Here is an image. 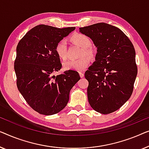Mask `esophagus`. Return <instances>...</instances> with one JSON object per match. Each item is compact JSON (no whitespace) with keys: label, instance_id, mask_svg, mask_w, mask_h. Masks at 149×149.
Instances as JSON below:
<instances>
[{"label":"esophagus","instance_id":"34e87169","mask_svg":"<svg viewBox=\"0 0 149 149\" xmlns=\"http://www.w3.org/2000/svg\"><path fill=\"white\" fill-rule=\"evenodd\" d=\"M79 75H80L81 77H84V73L82 72H79Z\"/></svg>","mask_w":149,"mask_h":149}]
</instances>
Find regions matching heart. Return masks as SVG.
<instances>
[{
  "instance_id": "obj_1",
  "label": "heart",
  "mask_w": 149,
  "mask_h": 149,
  "mask_svg": "<svg viewBox=\"0 0 149 149\" xmlns=\"http://www.w3.org/2000/svg\"><path fill=\"white\" fill-rule=\"evenodd\" d=\"M70 40L76 44L81 48H82L81 56L86 55L90 57H93L95 52L92 48V40L86 34L81 33H76L70 37ZM67 42L65 40H60L56 42L54 47V51L56 54L62 60H66L68 57L67 53ZM90 63L89 58L86 56H83L79 59H70L65 62L63 67L65 70H74L81 71L86 69Z\"/></svg>"
}]
</instances>
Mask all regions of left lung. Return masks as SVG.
Here are the masks:
<instances>
[{
    "instance_id": "left-lung-1",
    "label": "left lung",
    "mask_w": 149,
    "mask_h": 149,
    "mask_svg": "<svg viewBox=\"0 0 149 149\" xmlns=\"http://www.w3.org/2000/svg\"><path fill=\"white\" fill-rule=\"evenodd\" d=\"M97 47L96 61L85 72L88 99L102 114L119 109L130 98L137 75L134 47L117 27L98 23L79 28Z\"/></svg>"
}]
</instances>
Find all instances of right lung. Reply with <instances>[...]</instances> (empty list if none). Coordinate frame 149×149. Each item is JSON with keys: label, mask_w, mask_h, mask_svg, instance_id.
Wrapping results in <instances>:
<instances>
[{"label": "right lung", "mask_w": 149, "mask_h": 149, "mask_svg": "<svg viewBox=\"0 0 149 149\" xmlns=\"http://www.w3.org/2000/svg\"><path fill=\"white\" fill-rule=\"evenodd\" d=\"M75 29L38 25L28 31L17 46V86L27 103L40 114L51 116L63 109L71 89L80 79L74 70L53 75L62 68L54 47Z\"/></svg>", "instance_id": "add662e5"}]
</instances>
